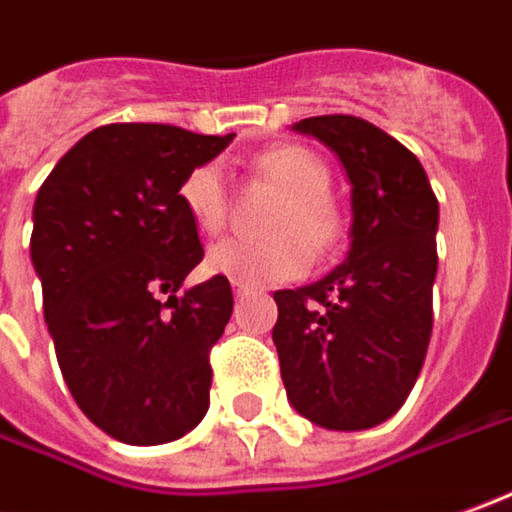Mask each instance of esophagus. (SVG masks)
Masks as SVG:
<instances>
[{
  "label": "esophagus",
  "instance_id": "esophagus-1",
  "mask_svg": "<svg viewBox=\"0 0 512 512\" xmlns=\"http://www.w3.org/2000/svg\"><path fill=\"white\" fill-rule=\"evenodd\" d=\"M250 287H245V284H234V295L236 298H245V295H250Z\"/></svg>",
  "mask_w": 512,
  "mask_h": 512
}]
</instances>
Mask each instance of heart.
<instances>
[{"instance_id": "heart-1", "label": "heart", "mask_w": 512, "mask_h": 512, "mask_svg": "<svg viewBox=\"0 0 512 512\" xmlns=\"http://www.w3.org/2000/svg\"><path fill=\"white\" fill-rule=\"evenodd\" d=\"M256 169L284 192V203L270 220L267 239H222L211 245L206 264L211 273L245 287L292 281L306 273L317 256L343 242L345 222L329 197V167L301 144H278L256 158ZM178 200L200 234H220L228 222L231 189L220 161H203L183 175Z\"/></svg>"}]
</instances>
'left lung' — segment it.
Returning <instances> with one entry per match:
<instances>
[{
	"instance_id": "left-lung-1",
	"label": "left lung",
	"mask_w": 512,
	"mask_h": 512,
	"mask_svg": "<svg viewBox=\"0 0 512 512\" xmlns=\"http://www.w3.org/2000/svg\"><path fill=\"white\" fill-rule=\"evenodd\" d=\"M295 130L340 155L354 222L340 267L273 295V343L292 407L323 429L357 432L396 415L424 365L438 197L421 161L359 116H309Z\"/></svg>"
}]
</instances>
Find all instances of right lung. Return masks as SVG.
<instances>
[{
  "label": "right lung",
  "instance_id": "add662e5",
  "mask_svg": "<svg viewBox=\"0 0 512 512\" xmlns=\"http://www.w3.org/2000/svg\"><path fill=\"white\" fill-rule=\"evenodd\" d=\"M231 139L153 122L102 125L35 197L30 253L63 379L88 421L130 446L183 438L209 410V354L234 292L214 276L175 295L203 262L178 186Z\"/></svg>",
  "mask_w": 512,
  "mask_h": 512
}]
</instances>
